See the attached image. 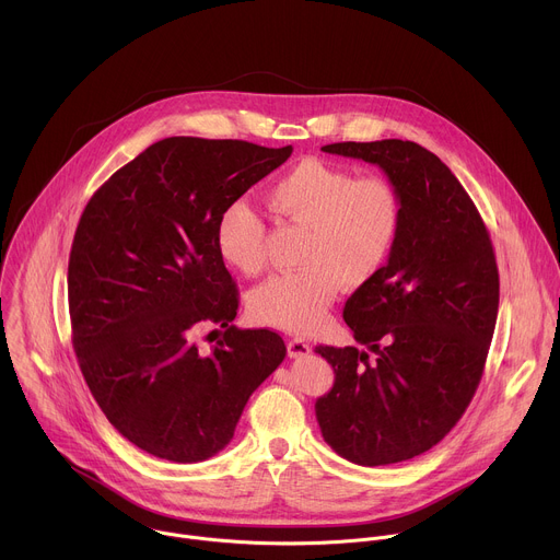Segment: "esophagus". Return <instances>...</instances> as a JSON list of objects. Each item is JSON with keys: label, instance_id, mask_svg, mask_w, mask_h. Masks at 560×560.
Here are the masks:
<instances>
[{"label": "esophagus", "instance_id": "34e87169", "mask_svg": "<svg viewBox=\"0 0 560 560\" xmlns=\"http://www.w3.org/2000/svg\"><path fill=\"white\" fill-rule=\"evenodd\" d=\"M310 343L303 341V339H290L288 341V357L290 359H301V357H307L310 354Z\"/></svg>", "mask_w": 560, "mask_h": 560}]
</instances>
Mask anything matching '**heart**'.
<instances>
[{"label":"heart","mask_w":560,"mask_h":560,"mask_svg":"<svg viewBox=\"0 0 560 560\" xmlns=\"http://www.w3.org/2000/svg\"><path fill=\"white\" fill-rule=\"evenodd\" d=\"M266 199L275 217L303 225V266L255 288L248 307L264 326L307 335L326 324L343 283L363 285L383 270L401 234L404 203L389 179L354 177L346 166L312 156L277 177ZM214 244L219 257L246 277L266 266V223L246 201L221 210Z\"/></svg>","instance_id":"heart-1"}]
</instances>
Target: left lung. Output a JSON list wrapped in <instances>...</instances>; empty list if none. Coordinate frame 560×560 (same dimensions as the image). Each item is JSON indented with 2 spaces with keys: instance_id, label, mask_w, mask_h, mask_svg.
I'll return each mask as SVG.
<instances>
[{
  "instance_id": "obj_1",
  "label": "left lung",
  "mask_w": 560,
  "mask_h": 560,
  "mask_svg": "<svg viewBox=\"0 0 560 560\" xmlns=\"http://www.w3.org/2000/svg\"><path fill=\"white\" fill-rule=\"evenodd\" d=\"M322 150L378 166L404 203L383 270L343 318L365 350L318 346L335 385L314 404L326 443L374 467L415 458L458 423L481 383L499 314L490 232L441 159L415 141H343Z\"/></svg>"
}]
</instances>
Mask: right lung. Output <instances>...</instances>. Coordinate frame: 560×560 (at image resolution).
<instances>
[{
    "label": "right lung",
    "instance_id": "right-lung-1",
    "mask_svg": "<svg viewBox=\"0 0 560 560\" xmlns=\"http://www.w3.org/2000/svg\"><path fill=\"white\" fill-rule=\"evenodd\" d=\"M292 145L168 137L89 201L68 259L72 348L97 406L139 450L197 463L234 436L250 394L281 365L270 330L230 326L238 290L214 244L221 210ZM203 325L225 327L210 353Z\"/></svg>",
    "mask_w": 560,
    "mask_h": 560
}]
</instances>
